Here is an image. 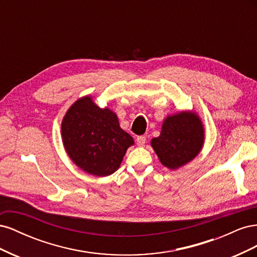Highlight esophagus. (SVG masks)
<instances>
[{
    "label": "esophagus",
    "instance_id": "1",
    "mask_svg": "<svg viewBox=\"0 0 257 257\" xmlns=\"http://www.w3.org/2000/svg\"><path fill=\"white\" fill-rule=\"evenodd\" d=\"M146 141H147V139H146V137L145 136H138L137 137V139H136V142H137V145L138 146H145V144H146Z\"/></svg>",
    "mask_w": 257,
    "mask_h": 257
}]
</instances>
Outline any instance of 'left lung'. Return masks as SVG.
<instances>
[{
    "mask_svg": "<svg viewBox=\"0 0 257 257\" xmlns=\"http://www.w3.org/2000/svg\"><path fill=\"white\" fill-rule=\"evenodd\" d=\"M204 139V125L199 116L192 111H181L167 116L160 136L152 139L151 146L162 164L174 170L196 157Z\"/></svg>",
    "mask_w": 257,
    "mask_h": 257,
    "instance_id": "8db88e82",
    "label": "left lung"
}]
</instances>
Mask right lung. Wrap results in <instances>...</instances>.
I'll return each mask as SVG.
<instances>
[{"label": "right lung", "instance_id": "1", "mask_svg": "<svg viewBox=\"0 0 257 257\" xmlns=\"http://www.w3.org/2000/svg\"><path fill=\"white\" fill-rule=\"evenodd\" d=\"M62 141L75 164L93 176L105 177L120 167L134 139L120 127L109 108H99L84 96L69 107L61 125Z\"/></svg>", "mask_w": 257, "mask_h": 257}]
</instances>
